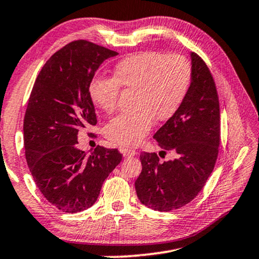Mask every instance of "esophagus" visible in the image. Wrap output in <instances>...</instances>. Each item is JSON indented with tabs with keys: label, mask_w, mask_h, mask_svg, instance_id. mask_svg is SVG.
<instances>
[{
	"label": "esophagus",
	"mask_w": 259,
	"mask_h": 259,
	"mask_svg": "<svg viewBox=\"0 0 259 259\" xmlns=\"http://www.w3.org/2000/svg\"><path fill=\"white\" fill-rule=\"evenodd\" d=\"M122 153L125 158H128V157H135V155L137 154V152L131 149H122Z\"/></svg>",
	"instance_id": "34e87169"
}]
</instances>
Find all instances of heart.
<instances>
[{"label":"heart","mask_w":259,"mask_h":259,"mask_svg":"<svg viewBox=\"0 0 259 259\" xmlns=\"http://www.w3.org/2000/svg\"><path fill=\"white\" fill-rule=\"evenodd\" d=\"M192 65L186 56L163 52H144L126 56L114 68V77H94L90 98L98 108L113 113L121 89L134 90L136 112L121 114L105 128L115 144L137 145L153 126V120L173 117L186 100L192 83Z\"/></svg>","instance_id":"heart-1"}]
</instances>
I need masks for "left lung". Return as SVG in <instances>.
<instances>
[{
  "instance_id": "8db88e82",
  "label": "left lung",
  "mask_w": 259,
  "mask_h": 259,
  "mask_svg": "<svg viewBox=\"0 0 259 259\" xmlns=\"http://www.w3.org/2000/svg\"><path fill=\"white\" fill-rule=\"evenodd\" d=\"M192 83L186 100L153 138L174 160L141 154L142 173L135 182L138 199L154 211L168 212L190 203L204 188L218 158L220 108L214 79L202 57L191 53Z\"/></svg>"
}]
</instances>
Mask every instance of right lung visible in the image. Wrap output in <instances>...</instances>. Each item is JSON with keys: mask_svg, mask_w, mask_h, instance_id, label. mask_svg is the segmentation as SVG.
Here are the masks:
<instances>
[{"mask_svg": "<svg viewBox=\"0 0 259 259\" xmlns=\"http://www.w3.org/2000/svg\"><path fill=\"white\" fill-rule=\"evenodd\" d=\"M118 53L75 40L53 54L34 81L24 117V147L33 180L49 203L77 213L97 202L122 160L117 149L77 147L78 133L97 124L89 85L100 64Z\"/></svg>", "mask_w": 259, "mask_h": 259, "instance_id": "1", "label": "right lung"}]
</instances>
